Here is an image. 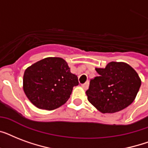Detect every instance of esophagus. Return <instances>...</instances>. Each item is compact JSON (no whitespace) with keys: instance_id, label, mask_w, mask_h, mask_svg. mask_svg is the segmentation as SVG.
I'll return each instance as SVG.
<instances>
[{"instance_id":"1","label":"esophagus","mask_w":148,"mask_h":148,"mask_svg":"<svg viewBox=\"0 0 148 148\" xmlns=\"http://www.w3.org/2000/svg\"><path fill=\"white\" fill-rule=\"evenodd\" d=\"M88 86H89V83H88V82H86V83L81 84V87H82L84 90H87V89H88Z\"/></svg>"}]
</instances>
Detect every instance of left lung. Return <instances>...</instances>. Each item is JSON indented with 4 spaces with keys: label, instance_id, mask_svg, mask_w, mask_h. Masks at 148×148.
<instances>
[{
    "label": "left lung",
    "instance_id": "1",
    "mask_svg": "<svg viewBox=\"0 0 148 148\" xmlns=\"http://www.w3.org/2000/svg\"><path fill=\"white\" fill-rule=\"evenodd\" d=\"M99 76L90 81L88 100L103 114L115 113L128 107L135 99L141 81L133 67L124 62H110L96 68Z\"/></svg>",
    "mask_w": 148,
    "mask_h": 148
}]
</instances>
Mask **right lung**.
Instances as JSON below:
<instances>
[{"label":"right lung","mask_w":148,"mask_h":148,"mask_svg":"<svg viewBox=\"0 0 148 148\" xmlns=\"http://www.w3.org/2000/svg\"><path fill=\"white\" fill-rule=\"evenodd\" d=\"M78 78L60 58H46L25 70L23 88L29 101L40 109L54 110L64 104Z\"/></svg>","instance_id":"add662e5"}]
</instances>
